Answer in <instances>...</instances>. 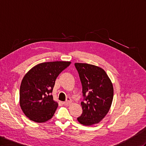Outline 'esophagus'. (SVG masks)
Returning a JSON list of instances; mask_svg holds the SVG:
<instances>
[{"label": "esophagus", "mask_w": 146, "mask_h": 146, "mask_svg": "<svg viewBox=\"0 0 146 146\" xmlns=\"http://www.w3.org/2000/svg\"><path fill=\"white\" fill-rule=\"evenodd\" d=\"M71 103H72V100L70 98H67L66 101L63 102V104H64L65 106H69Z\"/></svg>", "instance_id": "34e87169"}]
</instances>
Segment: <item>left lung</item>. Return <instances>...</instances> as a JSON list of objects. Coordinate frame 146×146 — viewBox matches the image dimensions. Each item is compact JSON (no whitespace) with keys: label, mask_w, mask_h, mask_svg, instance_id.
Returning <instances> with one entry per match:
<instances>
[{"label":"left lung","mask_w":146,"mask_h":146,"mask_svg":"<svg viewBox=\"0 0 146 146\" xmlns=\"http://www.w3.org/2000/svg\"><path fill=\"white\" fill-rule=\"evenodd\" d=\"M83 87V113L77 118L81 124L99 123L109 112L113 98V84L102 68L88 63H75Z\"/></svg>","instance_id":"8db88e82"}]
</instances>
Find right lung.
<instances>
[{"label":"right lung","mask_w":146,"mask_h":146,"mask_svg":"<svg viewBox=\"0 0 146 146\" xmlns=\"http://www.w3.org/2000/svg\"><path fill=\"white\" fill-rule=\"evenodd\" d=\"M70 64L64 61L41 63L25 74L20 85V105L29 119L43 123L53 117L58 107L51 94L55 81Z\"/></svg>","instance_id":"obj_1"}]
</instances>
